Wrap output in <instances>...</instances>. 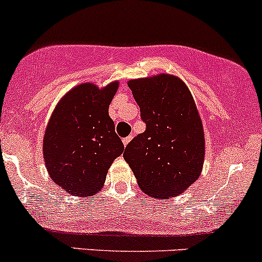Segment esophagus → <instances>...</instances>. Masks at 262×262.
<instances>
[{
    "mask_svg": "<svg viewBox=\"0 0 262 262\" xmlns=\"http://www.w3.org/2000/svg\"><path fill=\"white\" fill-rule=\"evenodd\" d=\"M130 140H132V137L124 138V139H123V144H124V146H126V145H128V143L130 142Z\"/></svg>",
    "mask_w": 262,
    "mask_h": 262,
    "instance_id": "34e87169",
    "label": "esophagus"
}]
</instances>
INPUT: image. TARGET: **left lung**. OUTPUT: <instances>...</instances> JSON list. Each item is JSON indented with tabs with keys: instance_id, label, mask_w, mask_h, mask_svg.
Returning <instances> with one entry per match:
<instances>
[{
	"instance_id": "8db88e82",
	"label": "left lung",
	"mask_w": 262,
	"mask_h": 262,
	"mask_svg": "<svg viewBox=\"0 0 262 262\" xmlns=\"http://www.w3.org/2000/svg\"><path fill=\"white\" fill-rule=\"evenodd\" d=\"M128 87L146 128L123 157L146 195L164 200L177 196L200 177L205 157L194 98L185 83L171 74L132 79Z\"/></svg>"
}]
</instances>
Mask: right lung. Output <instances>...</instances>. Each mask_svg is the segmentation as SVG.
<instances>
[{"mask_svg": "<svg viewBox=\"0 0 262 262\" xmlns=\"http://www.w3.org/2000/svg\"><path fill=\"white\" fill-rule=\"evenodd\" d=\"M119 82L72 88L52 113L43 138L51 179L64 191L91 196L103 188L108 169L124 150L108 108Z\"/></svg>", "mask_w": 262, "mask_h": 262, "instance_id": "1", "label": "right lung"}]
</instances>
